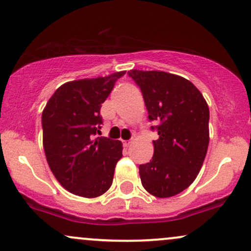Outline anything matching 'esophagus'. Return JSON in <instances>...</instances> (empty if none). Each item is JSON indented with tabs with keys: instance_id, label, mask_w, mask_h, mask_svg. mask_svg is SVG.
<instances>
[{
	"instance_id": "34e87169",
	"label": "esophagus",
	"mask_w": 251,
	"mask_h": 251,
	"mask_svg": "<svg viewBox=\"0 0 251 251\" xmlns=\"http://www.w3.org/2000/svg\"><path fill=\"white\" fill-rule=\"evenodd\" d=\"M123 144H124V146H125V148H128L129 144H131V140H124Z\"/></svg>"
}]
</instances>
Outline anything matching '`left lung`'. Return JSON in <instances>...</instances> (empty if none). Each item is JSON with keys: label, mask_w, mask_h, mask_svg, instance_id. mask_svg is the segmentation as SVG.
<instances>
[{"label": "left lung", "mask_w": 251, "mask_h": 251, "mask_svg": "<svg viewBox=\"0 0 251 251\" xmlns=\"http://www.w3.org/2000/svg\"><path fill=\"white\" fill-rule=\"evenodd\" d=\"M143 93L153 140V157L139 165L144 189L168 198L189 188L203 165L209 146V106L189 80L159 71L127 72Z\"/></svg>", "instance_id": "obj_1"}]
</instances>
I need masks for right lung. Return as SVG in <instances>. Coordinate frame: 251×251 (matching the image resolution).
Segmentation results:
<instances>
[{"instance_id": "obj_1", "label": "right lung", "mask_w": 251, "mask_h": 251, "mask_svg": "<svg viewBox=\"0 0 251 251\" xmlns=\"http://www.w3.org/2000/svg\"><path fill=\"white\" fill-rule=\"evenodd\" d=\"M126 72L63 83L42 112L43 150L48 165L66 190L85 198L111 188L123 144L100 133L101 103Z\"/></svg>"}]
</instances>
